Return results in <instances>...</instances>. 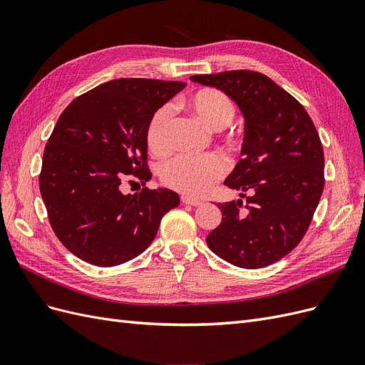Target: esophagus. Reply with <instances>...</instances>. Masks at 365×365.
Segmentation results:
<instances>
[{
	"instance_id": "1",
	"label": "esophagus",
	"mask_w": 365,
	"mask_h": 365,
	"mask_svg": "<svg viewBox=\"0 0 365 365\" xmlns=\"http://www.w3.org/2000/svg\"><path fill=\"white\" fill-rule=\"evenodd\" d=\"M181 201L187 205H193V207H197L202 204L200 200H195V197H190V196H181Z\"/></svg>"
}]
</instances>
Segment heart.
<instances>
[{
    "mask_svg": "<svg viewBox=\"0 0 365 365\" xmlns=\"http://www.w3.org/2000/svg\"><path fill=\"white\" fill-rule=\"evenodd\" d=\"M187 106L201 121L215 130L227 128L235 117V105L230 97L215 88H204L187 98ZM172 108L161 106L152 115L146 130L148 148L153 153L169 149V125ZM228 170L225 158L219 153L207 155H178L160 168L161 181L184 195L202 196Z\"/></svg>",
    "mask_w": 365,
    "mask_h": 365,
    "instance_id": "1",
    "label": "heart"
}]
</instances>
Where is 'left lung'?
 Masks as SVG:
<instances>
[{"label":"left lung","mask_w":365,"mask_h":365,"mask_svg":"<svg viewBox=\"0 0 365 365\" xmlns=\"http://www.w3.org/2000/svg\"><path fill=\"white\" fill-rule=\"evenodd\" d=\"M235 101L245 118L236 168L225 185L242 200L217 204L222 222L207 236L220 259L256 269L289 254L311 225L324 189V153L314 121L300 102L268 76L250 70L196 74Z\"/></svg>","instance_id":"left-lung-1"}]
</instances>
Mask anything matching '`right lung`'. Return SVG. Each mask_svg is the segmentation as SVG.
<instances>
[{"label":"right lung","mask_w":365,"mask_h":365,"mask_svg":"<svg viewBox=\"0 0 365 365\" xmlns=\"http://www.w3.org/2000/svg\"><path fill=\"white\" fill-rule=\"evenodd\" d=\"M184 82L115 79L65 108L43 150L41 196L62 245L97 267H115L145 251L161 217L180 204L169 189L121 193V182L148 169L152 115Z\"/></svg>","instance_id":"1"}]
</instances>
